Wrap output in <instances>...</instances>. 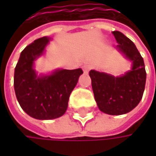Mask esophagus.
<instances>
[{"label": "esophagus", "mask_w": 156, "mask_h": 156, "mask_svg": "<svg viewBox=\"0 0 156 156\" xmlns=\"http://www.w3.org/2000/svg\"><path fill=\"white\" fill-rule=\"evenodd\" d=\"M89 69H90V66H88V65H84L83 66V71H84V73H87L89 71Z\"/></svg>", "instance_id": "obj_1"}]
</instances>
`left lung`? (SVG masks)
Listing matches in <instances>:
<instances>
[{
    "label": "left lung",
    "instance_id": "obj_1",
    "mask_svg": "<svg viewBox=\"0 0 156 156\" xmlns=\"http://www.w3.org/2000/svg\"><path fill=\"white\" fill-rule=\"evenodd\" d=\"M116 48L132 62V68L122 76L90 70L92 89L100 111L112 115H124L135 108L141 101L146 80L144 59L134 42L120 31H113Z\"/></svg>",
    "mask_w": 156,
    "mask_h": 156
}]
</instances>
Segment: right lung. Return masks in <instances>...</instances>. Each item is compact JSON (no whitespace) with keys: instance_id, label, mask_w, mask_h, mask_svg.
I'll return each mask as SVG.
<instances>
[{"instance_id":"add662e5","label":"right lung","mask_w":156,"mask_h":156,"mask_svg":"<svg viewBox=\"0 0 156 156\" xmlns=\"http://www.w3.org/2000/svg\"><path fill=\"white\" fill-rule=\"evenodd\" d=\"M50 38H40L25 48L14 70V90L17 100L30 116L49 120L63 115L69 96L76 87L81 69H56L51 74L38 76L35 60L43 55Z\"/></svg>"}]
</instances>
